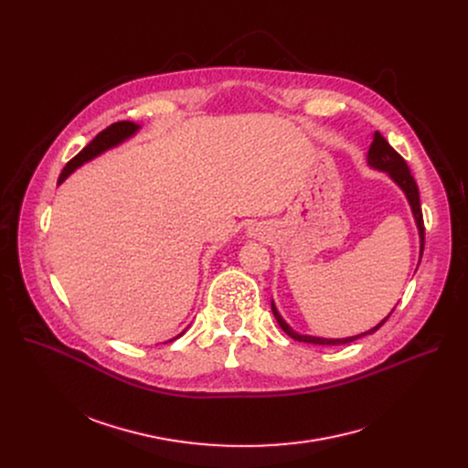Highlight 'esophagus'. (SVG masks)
I'll return each instance as SVG.
<instances>
[{"mask_svg": "<svg viewBox=\"0 0 468 468\" xmlns=\"http://www.w3.org/2000/svg\"><path fill=\"white\" fill-rule=\"evenodd\" d=\"M246 233H248V237H250V239H264L266 229L255 224V226H250V228L246 229Z\"/></svg>", "mask_w": 468, "mask_h": 468, "instance_id": "1", "label": "esophagus"}]
</instances>
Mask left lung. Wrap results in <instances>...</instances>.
I'll use <instances>...</instances> for the list:
<instances>
[{
	"mask_svg": "<svg viewBox=\"0 0 468 468\" xmlns=\"http://www.w3.org/2000/svg\"><path fill=\"white\" fill-rule=\"evenodd\" d=\"M367 165L374 170H379V172H385L398 186L399 190H402L408 197V204L411 207V213H413V218H415V224H417V229H419V239H420V259H422V251H424V220H422V209H420V196H419V186H417V181L413 179L411 176V170L408 166V163L404 161V157L399 155L398 152H394V148L381 137V133L376 131L374 133V141L368 148V154H367ZM420 262V261H419ZM272 303V313L280 324V327L287 333V335L294 341H300V343H311V345H322V346H341V345H348V343H354L361 337H367V335H372L374 331H378L385 322L387 318L392 314V311L379 322L376 324L374 327H370L368 331H363L359 333V335H354V337H345V339H324V337H313V335H300V333H296L285 320L283 316L280 314L274 300L271 302Z\"/></svg>",
	"mask_w": 468,
	"mask_h": 468,
	"instance_id": "1",
	"label": "left lung"
}]
</instances>
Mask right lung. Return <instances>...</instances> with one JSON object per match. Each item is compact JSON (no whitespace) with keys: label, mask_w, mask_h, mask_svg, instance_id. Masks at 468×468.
Listing matches in <instances>:
<instances>
[{"label":"right lung","mask_w":468,"mask_h":468,"mask_svg":"<svg viewBox=\"0 0 468 468\" xmlns=\"http://www.w3.org/2000/svg\"><path fill=\"white\" fill-rule=\"evenodd\" d=\"M139 131H141V125H139V123L123 120V122H116V123L109 125L107 129H103L101 133H98V135H96L69 165L64 166V170H62L60 176H58V185H60L66 177H69L72 172H76L80 166H83L85 163H89V161L100 157V155L105 154L107 150H112V148L120 146L122 143L129 141L131 137H135ZM185 331H186V329H183V331L179 333V335H176L174 339H170V341H166V343H172V341L179 339Z\"/></svg>","instance_id":"obj_1"}]
</instances>
